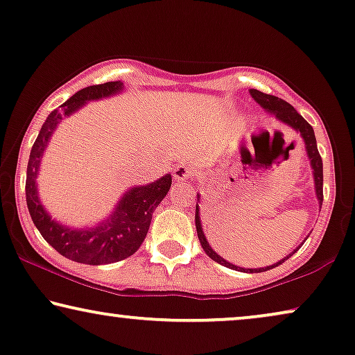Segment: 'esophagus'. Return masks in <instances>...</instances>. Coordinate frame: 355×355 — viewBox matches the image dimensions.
Instances as JSON below:
<instances>
[{"label":"esophagus","instance_id":"obj_1","mask_svg":"<svg viewBox=\"0 0 355 355\" xmlns=\"http://www.w3.org/2000/svg\"><path fill=\"white\" fill-rule=\"evenodd\" d=\"M191 177V168H189L187 164H178V166L173 168V178L177 180V182H183V180H187Z\"/></svg>","mask_w":355,"mask_h":355}]
</instances>
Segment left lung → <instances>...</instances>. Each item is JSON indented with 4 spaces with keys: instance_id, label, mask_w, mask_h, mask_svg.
<instances>
[{
    "instance_id": "left-lung-1",
    "label": "left lung",
    "mask_w": 355,
    "mask_h": 355,
    "mask_svg": "<svg viewBox=\"0 0 355 355\" xmlns=\"http://www.w3.org/2000/svg\"><path fill=\"white\" fill-rule=\"evenodd\" d=\"M249 93H251V96L254 98V101H256L259 106H261L262 109H266L268 114H273V116H275L279 122L284 123V125L291 127L294 132H297L299 135H301V138L304 139V144H306L307 157H309V161H311V167H312V173H313V183H315V194H317L318 204H320V207H322V202H323V162H322L320 153H318V149H317L315 133H313V128L311 127V123H309L306 119L301 116V114H297V111L291 106V104L286 103L282 98L272 96V94L262 93V92H259V89H254V88L249 89ZM198 201H199V194H198ZM194 222H196V232H198L199 243H201L202 249H204V251H206V254L212 259V261H216L217 263H220V266L227 267V268H232V270H239V272H246V273L267 272V270H270V268L278 267L279 263H283L284 261H288V259L291 257L293 254L296 252L297 249L302 246V243L306 241V239H304V241L299 244V246L294 249L291 254H288L286 257L282 259V261H278L277 263H273V266L262 267V268H243V267L233 266V263L227 262L225 259L218 256V254L211 248V244L207 243L206 234H204V232H202L201 217H199V204H196V214H194Z\"/></svg>"
}]
</instances>
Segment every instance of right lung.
<instances>
[{
  "label": "right lung",
  "mask_w": 355,
  "mask_h": 355,
  "mask_svg": "<svg viewBox=\"0 0 355 355\" xmlns=\"http://www.w3.org/2000/svg\"><path fill=\"white\" fill-rule=\"evenodd\" d=\"M123 88L125 87L122 82H107L80 89L61 107L54 109L49 114L30 151L26 182L30 217L46 243L51 244L61 256L73 262L103 266V263L119 262L133 256L146 238L154 209L161 204L171 189V173H166L156 182L143 184V187H132L122 194L111 216L92 228H71L62 225L51 218L40 201L37 188L40 164H42L49 138L58 128L61 119L72 116L88 101L109 98L121 93Z\"/></svg>",
  "instance_id": "obj_1"
}]
</instances>
